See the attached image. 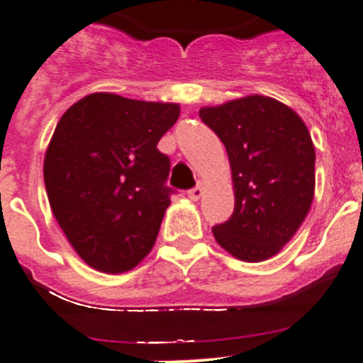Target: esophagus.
I'll return each instance as SVG.
<instances>
[{
  "instance_id": "obj_1",
  "label": "esophagus",
  "mask_w": 363,
  "mask_h": 363,
  "mask_svg": "<svg viewBox=\"0 0 363 363\" xmlns=\"http://www.w3.org/2000/svg\"><path fill=\"white\" fill-rule=\"evenodd\" d=\"M202 194H204V184H202V182H197V186L188 191V197L191 199V201H199V199L202 197Z\"/></svg>"
}]
</instances>
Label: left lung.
<instances>
[{
	"mask_svg": "<svg viewBox=\"0 0 363 363\" xmlns=\"http://www.w3.org/2000/svg\"><path fill=\"white\" fill-rule=\"evenodd\" d=\"M226 146L235 189L230 220L213 228L220 247L244 262L275 257L315 197V146L298 113L277 99L246 96L199 110Z\"/></svg>",
	"mask_w": 363,
	"mask_h": 363,
	"instance_id": "obj_1",
	"label": "left lung"
}]
</instances>
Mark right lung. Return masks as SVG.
<instances>
[{
	"label": "right lung",
	"instance_id": "right-lung-1",
	"mask_svg": "<svg viewBox=\"0 0 363 363\" xmlns=\"http://www.w3.org/2000/svg\"><path fill=\"white\" fill-rule=\"evenodd\" d=\"M175 103L83 97L63 113L43 162L55 220L90 267L123 273L155 244L172 189L161 137L177 123Z\"/></svg>",
	"mask_w": 363,
	"mask_h": 363
}]
</instances>
